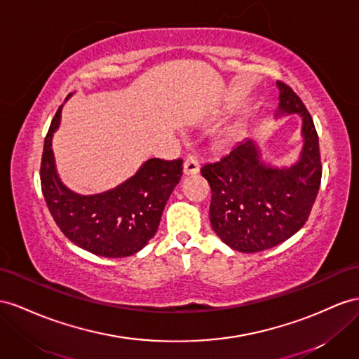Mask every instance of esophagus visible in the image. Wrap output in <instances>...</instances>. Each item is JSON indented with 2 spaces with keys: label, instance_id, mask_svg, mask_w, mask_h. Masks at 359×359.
I'll list each match as a JSON object with an SVG mask.
<instances>
[{
  "label": "esophagus",
  "instance_id": "34e87169",
  "mask_svg": "<svg viewBox=\"0 0 359 359\" xmlns=\"http://www.w3.org/2000/svg\"><path fill=\"white\" fill-rule=\"evenodd\" d=\"M200 171V163L196 156H187L185 162H183V174L185 176H192Z\"/></svg>",
  "mask_w": 359,
  "mask_h": 359
}]
</instances>
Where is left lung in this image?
I'll return each mask as SVG.
<instances>
[{
    "label": "left lung",
    "mask_w": 359,
    "mask_h": 359,
    "mask_svg": "<svg viewBox=\"0 0 359 359\" xmlns=\"http://www.w3.org/2000/svg\"><path fill=\"white\" fill-rule=\"evenodd\" d=\"M274 116L302 118L303 147L297 162L273 167L261 159L258 144L245 140L215 163L201 168L210 191L209 218L214 232L231 249L256 253L271 249L306 223L321 182L318 135L314 121L290 86L278 81Z\"/></svg>",
    "instance_id": "left-lung-1"
}]
</instances>
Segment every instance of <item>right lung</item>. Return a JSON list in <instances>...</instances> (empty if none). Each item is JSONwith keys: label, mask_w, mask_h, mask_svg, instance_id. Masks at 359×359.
<instances>
[{"label": "right lung", "mask_w": 359, "mask_h": 359, "mask_svg": "<svg viewBox=\"0 0 359 359\" xmlns=\"http://www.w3.org/2000/svg\"><path fill=\"white\" fill-rule=\"evenodd\" d=\"M62 106L45 136L41 185L54 222L69 241L104 258L140 252L158 232L163 208L182 177V159L145 161L135 176L114 189L81 196L63 185L51 141Z\"/></svg>", "instance_id": "1"}]
</instances>
